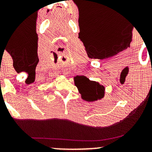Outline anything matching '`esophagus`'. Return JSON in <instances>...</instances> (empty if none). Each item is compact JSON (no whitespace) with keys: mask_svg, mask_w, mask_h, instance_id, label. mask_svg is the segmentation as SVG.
I'll return each instance as SVG.
<instances>
[{"mask_svg":"<svg viewBox=\"0 0 152 152\" xmlns=\"http://www.w3.org/2000/svg\"><path fill=\"white\" fill-rule=\"evenodd\" d=\"M63 74H64V75L66 74V73H65V72H63Z\"/></svg>","mask_w":152,"mask_h":152,"instance_id":"34e87169","label":"esophagus"}]
</instances>
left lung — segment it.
Segmentation results:
<instances>
[{
  "mask_svg": "<svg viewBox=\"0 0 152 152\" xmlns=\"http://www.w3.org/2000/svg\"><path fill=\"white\" fill-rule=\"evenodd\" d=\"M74 83L81 94V99L86 102H93L100 100L105 95V87L98 82L91 81L86 76H75Z\"/></svg>",
  "mask_w": 152,
  "mask_h": 152,
  "instance_id": "left-lung-1",
  "label": "left lung"
}]
</instances>
